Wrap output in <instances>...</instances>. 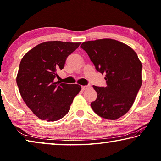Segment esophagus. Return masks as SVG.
Returning <instances> with one entry per match:
<instances>
[{
    "label": "esophagus",
    "mask_w": 161,
    "mask_h": 161,
    "mask_svg": "<svg viewBox=\"0 0 161 161\" xmlns=\"http://www.w3.org/2000/svg\"><path fill=\"white\" fill-rule=\"evenodd\" d=\"M90 87V85H85V86H81V89H82L83 90H87V89H89Z\"/></svg>",
    "instance_id": "obj_1"
}]
</instances>
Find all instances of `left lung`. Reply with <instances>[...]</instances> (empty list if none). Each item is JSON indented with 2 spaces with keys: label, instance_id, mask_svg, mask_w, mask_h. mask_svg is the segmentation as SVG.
I'll return each instance as SVG.
<instances>
[{
  "label": "left lung",
  "instance_id": "1",
  "mask_svg": "<svg viewBox=\"0 0 161 161\" xmlns=\"http://www.w3.org/2000/svg\"><path fill=\"white\" fill-rule=\"evenodd\" d=\"M80 47L96 70L105 74L106 87L92 86L97 97L91 107L102 118L118 119L132 106L142 85V63L131 47L116 40L87 41Z\"/></svg>",
  "mask_w": 161,
  "mask_h": 161
}]
</instances>
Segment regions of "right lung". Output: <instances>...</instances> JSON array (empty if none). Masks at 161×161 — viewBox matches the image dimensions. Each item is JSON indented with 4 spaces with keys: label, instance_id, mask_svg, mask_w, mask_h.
Returning <instances> with one entry per match:
<instances>
[{
    "label": "right lung",
    "instance_id": "1",
    "mask_svg": "<svg viewBox=\"0 0 161 161\" xmlns=\"http://www.w3.org/2000/svg\"><path fill=\"white\" fill-rule=\"evenodd\" d=\"M80 44L45 42L31 49L21 59L16 83L26 105L39 119L56 121L70 110L81 86L60 83L55 81V78L57 71L64 69L67 57Z\"/></svg>",
    "mask_w": 161,
    "mask_h": 161
}]
</instances>
